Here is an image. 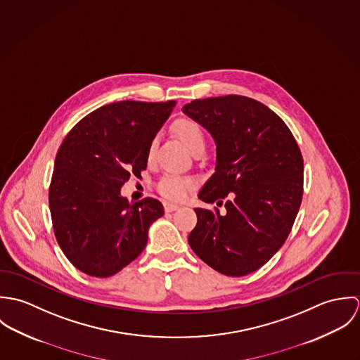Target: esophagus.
<instances>
[{
	"label": "esophagus",
	"instance_id": "34e87169",
	"mask_svg": "<svg viewBox=\"0 0 360 360\" xmlns=\"http://www.w3.org/2000/svg\"><path fill=\"white\" fill-rule=\"evenodd\" d=\"M163 207H165L166 212H173V210H177L180 206L177 205V204H172V202H165Z\"/></svg>",
	"mask_w": 360,
	"mask_h": 360
}]
</instances>
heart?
<instances>
[{
  "instance_id": "1",
  "label": "heart",
  "mask_w": 360,
  "mask_h": 360,
  "mask_svg": "<svg viewBox=\"0 0 360 360\" xmlns=\"http://www.w3.org/2000/svg\"><path fill=\"white\" fill-rule=\"evenodd\" d=\"M174 131L193 154L198 150L205 148V131L197 120L190 119V117H181V119L176 120ZM155 148H156V139L150 143V147H148L147 156H148L150 162L154 160ZM195 187H197L195 179H193L190 176L176 174V173L165 174L156 184L158 193L162 197L172 200V201L186 200L195 190Z\"/></svg>"
}]
</instances>
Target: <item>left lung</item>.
Segmentation results:
<instances>
[{"label":"left lung","mask_w":360,"mask_h":360,"mask_svg":"<svg viewBox=\"0 0 360 360\" xmlns=\"http://www.w3.org/2000/svg\"><path fill=\"white\" fill-rule=\"evenodd\" d=\"M183 112L217 146L216 172L200 191L188 244L216 271L240 277L262 267L285 243L304 195V158L284 120L244 96L194 100Z\"/></svg>","instance_id":"1"}]
</instances>
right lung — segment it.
Masks as SVG:
<instances>
[{"instance_id": "right-lung-1", "label": "right lung", "mask_w": 360, "mask_h": 360, "mask_svg": "<svg viewBox=\"0 0 360 360\" xmlns=\"http://www.w3.org/2000/svg\"><path fill=\"white\" fill-rule=\"evenodd\" d=\"M174 101L108 103L84 116L55 158L49 202L55 238L69 262L110 277L139 257L163 214L155 198L129 202L120 187L147 169L148 147Z\"/></svg>"}]
</instances>
